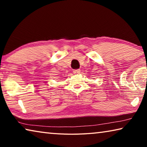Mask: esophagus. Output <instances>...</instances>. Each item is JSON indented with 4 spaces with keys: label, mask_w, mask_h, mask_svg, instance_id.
I'll use <instances>...</instances> for the list:
<instances>
[{
    "label": "esophagus",
    "mask_w": 147,
    "mask_h": 147,
    "mask_svg": "<svg viewBox=\"0 0 147 147\" xmlns=\"http://www.w3.org/2000/svg\"><path fill=\"white\" fill-rule=\"evenodd\" d=\"M80 69H75V70H73V73L74 74H80Z\"/></svg>",
    "instance_id": "esophagus-1"
}]
</instances>
